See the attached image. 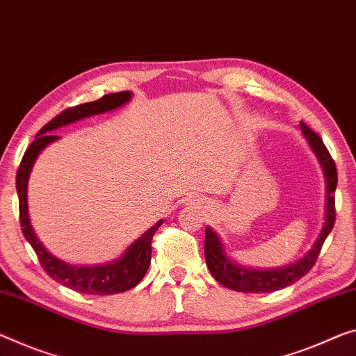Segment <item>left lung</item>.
<instances>
[{
  "label": "left lung",
  "mask_w": 356,
  "mask_h": 356,
  "mask_svg": "<svg viewBox=\"0 0 356 356\" xmlns=\"http://www.w3.org/2000/svg\"><path fill=\"white\" fill-rule=\"evenodd\" d=\"M300 132L307 140L312 151L315 152L318 159L321 170L325 173L326 183V213L325 224L321 227V232L316 237L314 247L304 258L293 262L286 267L280 269H248L232 261L224 251L221 238L211 227L205 229V261L211 272V275L220 282L222 286L231 288L234 291L243 293H272L277 289L286 288L302 278L312 267H314L316 258H318L320 250L323 247L325 240L334 227L336 221V209H334V193L337 186V170L336 163L332 161L330 151L326 149L323 140L316 135L314 130L307 127L304 122H300Z\"/></svg>",
  "instance_id": "left-lung-1"
}]
</instances>
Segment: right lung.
Here are the masks:
<instances>
[{
  "label": "right lung",
  "mask_w": 356,
  "mask_h": 356,
  "mask_svg": "<svg viewBox=\"0 0 356 356\" xmlns=\"http://www.w3.org/2000/svg\"><path fill=\"white\" fill-rule=\"evenodd\" d=\"M132 94L129 90L118 92V94H108L98 98L95 102L83 103V105L73 106L65 109L47 122L40 132H38L36 138L25 151L24 157H22L20 167L17 170V178H15V188H17L19 195V211H20V227L24 232L25 238L35 250V253L40 259L42 269L47 272L49 277L58 282L60 285L74 289L78 293L84 294H118L127 289L134 288L143 280L145 273L147 272V267L151 264V242L157 229L161 227L163 222L162 220L157 221L154 226L149 227L138 240L130 245V247L124 251L121 258L114 259L111 262L102 266H71L68 262L60 261L56 256L47 251L38 235L33 231V226L30 222L29 215V195H26V189H29V178L30 172L33 168V163L38 159L40 152L44 149L47 145L54 143L60 136L56 135L57 129L63 127V125L73 124L81 119L95 116V114H102L106 111H113L119 106L127 103Z\"/></svg>",
  "instance_id": "add662e5"
}]
</instances>
